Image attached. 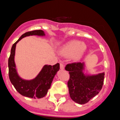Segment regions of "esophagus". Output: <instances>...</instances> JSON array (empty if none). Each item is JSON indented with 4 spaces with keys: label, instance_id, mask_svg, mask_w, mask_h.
Segmentation results:
<instances>
[{
    "label": "esophagus",
    "instance_id": "esophagus-1",
    "mask_svg": "<svg viewBox=\"0 0 120 120\" xmlns=\"http://www.w3.org/2000/svg\"><path fill=\"white\" fill-rule=\"evenodd\" d=\"M60 69H61V70H64V65L63 64V63H60Z\"/></svg>",
    "mask_w": 120,
    "mask_h": 120
}]
</instances>
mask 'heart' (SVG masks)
Returning <instances> with one entry per match:
<instances>
[{"label": "heart", "instance_id": "b5f03b06", "mask_svg": "<svg viewBox=\"0 0 120 120\" xmlns=\"http://www.w3.org/2000/svg\"><path fill=\"white\" fill-rule=\"evenodd\" d=\"M86 44L78 40H72L65 43L60 48L59 53L66 57H71L73 61L81 60L86 51Z\"/></svg>", "mask_w": 120, "mask_h": 120}]
</instances>
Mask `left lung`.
I'll return each instance as SVG.
<instances>
[{
	"mask_svg": "<svg viewBox=\"0 0 120 120\" xmlns=\"http://www.w3.org/2000/svg\"><path fill=\"white\" fill-rule=\"evenodd\" d=\"M86 67L85 62L68 64L65 67L70 75L67 83L70 98L80 105L86 103L99 94L105 78L104 72L96 74L85 72Z\"/></svg>",
	"mask_w": 120,
	"mask_h": 120,
	"instance_id": "left-lung-1",
	"label": "left lung"
}]
</instances>
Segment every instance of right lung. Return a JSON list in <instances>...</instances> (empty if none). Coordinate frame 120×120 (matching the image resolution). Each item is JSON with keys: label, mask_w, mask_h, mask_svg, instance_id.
Returning <instances> with one entry per match:
<instances>
[{"label": "right lung", "mask_w": 120, "mask_h": 120, "mask_svg": "<svg viewBox=\"0 0 120 120\" xmlns=\"http://www.w3.org/2000/svg\"><path fill=\"white\" fill-rule=\"evenodd\" d=\"M32 35L45 37V34L42 30L27 32L22 35L13 45L8 61V75L11 83L19 94L25 97L36 99L42 98L46 96L51 86L54 76L60 69V64L57 63L53 66L45 65L37 77L30 80L23 79L19 75L14 61L16 44L23 38Z\"/></svg>", "instance_id": "1"}]
</instances>
